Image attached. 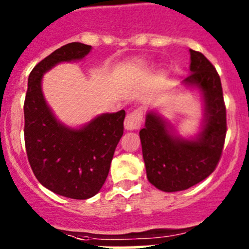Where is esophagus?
I'll list each match as a JSON object with an SVG mask.
<instances>
[{"label":"esophagus","instance_id":"1","mask_svg":"<svg viewBox=\"0 0 249 249\" xmlns=\"http://www.w3.org/2000/svg\"><path fill=\"white\" fill-rule=\"evenodd\" d=\"M142 122H143L142 109L140 108L134 109L132 112H130L129 114L126 115V118H125V122H124L125 129L127 130L140 129L141 125H142Z\"/></svg>","mask_w":249,"mask_h":249}]
</instances>
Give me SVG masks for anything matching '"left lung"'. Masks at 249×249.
Wrapping results in <instances>:
<instances>
[{
	"label": "left lung",
	"mask_w": 249,
	"mask_h": 249,
	"mask_svg": "<svg viewBox=\"0 0 249 249\" xmlns=\"http://www.w3.org/2000/svg\"><path fill=\"white\" fill-rule=\"evenodd\" d=\"M190 71L185 84L196 85L205 99L206 120L196 140L172 136L159 115L149 113L140 131L148 180L162 192L189 189L217 167L227 136V107L222 82L210 60L190 49Z\"/></svg>",
	"instance_id": "8db88e82"
}]
</instances>
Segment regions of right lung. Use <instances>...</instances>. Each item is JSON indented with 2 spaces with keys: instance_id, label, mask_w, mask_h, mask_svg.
Here are the masks:
<instances>
[{
  "instance_id": "obj_1",
  "label": "right lung",
  "mask_w": 249,
  "mask_h": 249,
  "mask_svg": "<svg viewBox=\"0 0 249 249\" xmlns=\"http://www.w3.org/2000/svg\"><path fill=\"white\" fill-rule=\"evenodd\" d=\"M91 46L73 42L39 61L29 76L24 102L27 159L38 182L55 194L85 200L100 192L124 134L125 110L104 114L79 130L60 124L41 90L44 72L61 61L83 59Z\"/></svg>"
}]
</instances>
